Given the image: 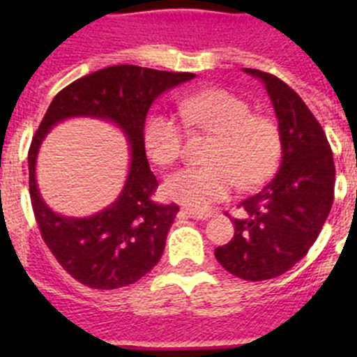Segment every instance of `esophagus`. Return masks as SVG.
<instances>
[{
  "label": "esophagus",
  "mask_w": 357,
  "mask_h": 357,
  "mask_svg": "<svg viewBox=\"0 0 357 357\" xmlns=\"http://www.w3.org/2000/svg\"><path fill=\"white\" fill-rule=\"evenodd\" d=\"M185 214L189 218H193V220H207L211 218V211H197V209H185Z\"/></svg>",
  "instance_id": "obj_1"
}]
</instances>
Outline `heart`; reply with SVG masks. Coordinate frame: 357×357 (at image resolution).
<instances>
[{
	"instance_id": "b5f03b06",
	"label": "heart",
	"mask_w": 357,
	"mask_h": 357,
	"mask_svg": "<svg viewBox=\"0 0 357 357\" xmlns=\"http://www.w3.org/2000/svg\"><path fill=\"white\" fill-rule=\"evenodd\" d=\"M185 127L214 134L207 166H185L164 181L169 200L207 209L225 200L234 185L254 189L266 182L280 159L282 141L277 123L252 114L245 100L225 89H204L178 100ZM144 148L159 166H172L182 153L181 123L169 114H153L144 127Z\"/></svg>"
}]
</instances>
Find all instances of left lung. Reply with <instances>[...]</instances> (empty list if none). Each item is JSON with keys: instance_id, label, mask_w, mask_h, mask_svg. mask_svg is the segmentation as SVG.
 <instances>
[{"instance_id": "1", "label": "left lung", "mask_w": 357, "mask_h": 357, "mask_svg": "<svg viewBox=\"0 0 357 357\" xmlns=\"http://www.w3.org/2000/svg\"><path fill=\"white\" fill-rule=\"evenodd\" d=\"M266 87L279 121L282 160L272 181L239 204L234 238L214 250L227 272L245 280L282 275L307 254L334 200V160L320 123L288 84L243 69Z\"/></svg>"}]
</instances>
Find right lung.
<instances>
[{
    "label": "right lung",
    "instance_id": "add662e5",
    "mask_svg": "<svg viewBox=\"0 0 357 357\" xmlns=\"http://www.w3.org/2000/svg\"><path fill=\"white\" fill-rule=\"evenodd\" d=\"M191 78L193 73L110 66L75 80L50 103L28 150L31 207L44 243L66 272L82 284L118 289L137 282L159 263L178 206L151 200L159 182L144 151V121L155 98ZM68 117L114 122L131 143L128 182L120 197L94 217L53 213L36 188L35 162L40 144L56 122Z\"/></svg>",
    "mask_w": 357,
    "mask_h": 357
}]
</instances>
